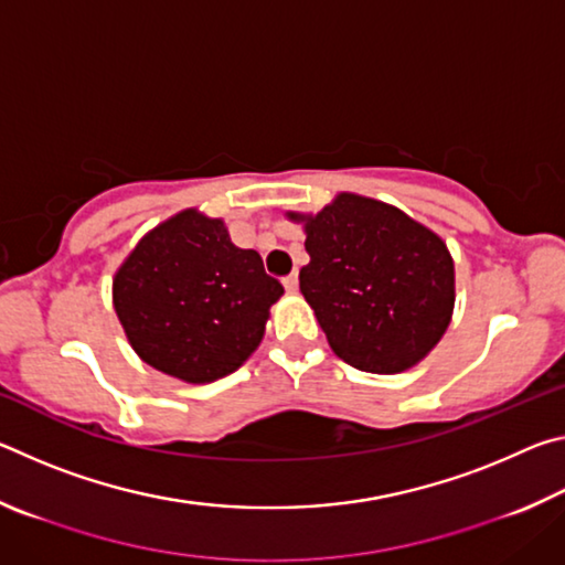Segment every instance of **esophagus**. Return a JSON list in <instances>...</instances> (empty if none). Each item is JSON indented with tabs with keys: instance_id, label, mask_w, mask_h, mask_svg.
<instances>
[{
	"instance_id": "obj_1",
	"label": "esophagus",
	"mask_w": 565,
	"mask_h": 565,
	"mask_svg": "<svg viewBox=\"0 0 565 565\" xmlns=\"http://www.w3.org/2000/svg\"><path fill=\"white\" fill-rule=\"evenodd\" d=\"M284 289L289 291V294H294L296 289H299V274H289V276H284Z\"/></svg>"
}]
</instances>
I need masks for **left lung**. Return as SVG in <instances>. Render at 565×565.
I'll return each instance as SVG.
<instances>
[{
    "label": "left lung",
    "instance_id": "left-lung-1",
    "mask_svg": "<svg viewBox=\"0 0 565 565\" xmlns=\"http://www.w3.org/2000/svg\"><path fill=\"white\" fill-rule=\"evenodd\" d=\"M291 218L306 222L311 256L299 289L339 359L371 374H398L436 347L454 311V262L441 238L356 194Z\"/></svg>",
    "mask_w": 565,
    "mask_h": 565
}]
</instances>
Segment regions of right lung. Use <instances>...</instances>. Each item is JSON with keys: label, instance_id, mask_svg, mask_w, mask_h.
Wrapping results in <instances>:
<instances>
[{"label": "right lung", "instance_id": "right-lung-1", "mask_svg": "<svg viewBox=\"0 0 565 565\" xmlns=\"http://www.w3.org/2000/svg\"><path fill=\"white\" fill-rule=\"evenodd\" d=\"M284 294L254 248L194 209L149 232L114 279V309L134 351L164 374L206 384L232 374L264 337Z\"/></svg>", "mask_w": 565, "mask_h": 565}]
</instances>
